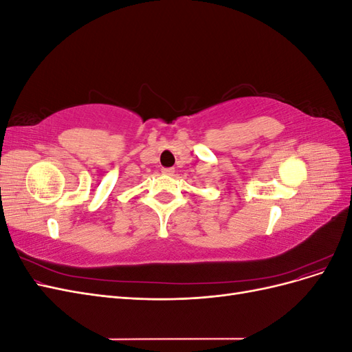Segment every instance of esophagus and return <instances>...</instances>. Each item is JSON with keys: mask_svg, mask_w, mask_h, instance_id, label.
<instances>
[{"mask_svg": "<svg viewBox=\"0 0 352 352\" xmlns=\"http://www.w3.org/2000/svg\"><path fill=\"white\" fill-rule=\"evenodd\" d=\"M163 175H166V176H173L175 175V168H163Z\"/></svg>", "mask_w": 352, "mask_h": 352, "instance_id": "esophagus-1", "label": "esophagus"}]
</instances>
